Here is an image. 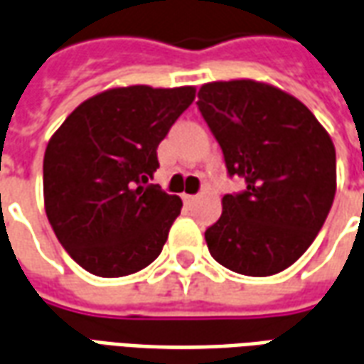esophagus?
<instances>
[{
  "label": "esophagus",
  "instance_id": "obj_1",
  "mask_svg": "<svg viewBox=\"0 0 364 364\" xmlns=\"http://www.w3.org/2000/svg\"><path fill=\"white\" fill-rule=\"evenodd\" d=\"M183 200H185V203H195V200H197V195H183Z\"/></svg>",
  "mask_w": 364,
  "mask_h": 364
}]
</instances>
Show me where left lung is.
Returning a JSON list of instances; mask_svg holds the SVG:
<instances>
[{"label":"left lung","mask_w":364,"mask_h":364,"mask_svg":"<svg viewBox=\"0 0 364 364\" xmlns=\"http://www.w3.org/2000/svg\"><path fill=\"white\" fill-rule=\"evenodd\" d=\"M198 111L245 189L222 198L205 237L220 265L247 277L290 267L310 247L336 197V148L310 109L252 82L206 83Z\"/></svg>","instance_id":"1"}]
</instances>
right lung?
<instances>
[{"mask_svg":"<svg viewBox=\"0 0 364 364\" xmlns=\"http://www.w3.org/2000/svg\"><path fill=\"white\" fill-rule=\"evenodd\" d=\"M195 87L130 85L83 101L44 151V208L72 259L97 277H124L158 257L181 198L150 183L158 146Z\"/></svg>","mask_w":364,"mask_h":364,"instance_id":"1","label":"right lung"}]
</instances>
